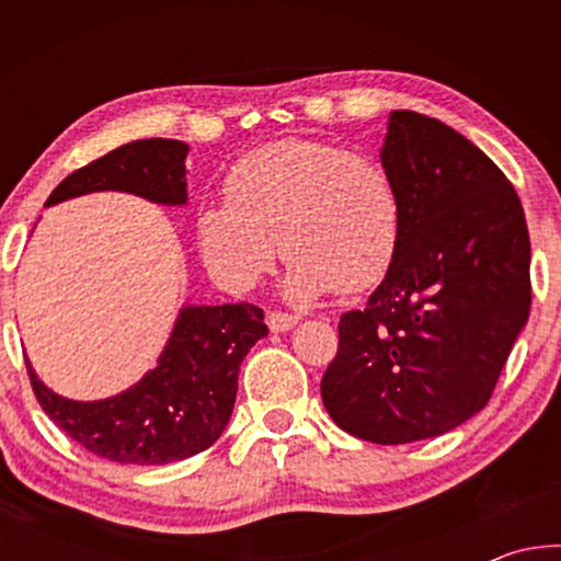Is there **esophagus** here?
<instances>
[{"label":"esophagus","mask_w":561,"mask_h":561,"mask_svg":"<svg viewBox=\"0 0 561 561\" xmlns=\"http://www.w3.org/2000/svg\"><path fill=\"white\" fill-rule=\"evenodd\" d=\"M297 321H299V317L297 314H287V311H270L267 314V324H270V329L272 331H289V329H294L297 327Z\"/></svg>","instance_id":"esophagus-1"}]
</instances>
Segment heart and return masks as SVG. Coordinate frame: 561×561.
Instances as JSON below:
<instances>
[{"instance_id":"heart-1","label":"heart","mask_w":561,"mask_h":561,"mask_svg":"<svg viewBox=\"0 0 561 561\" xmlns=\"http://www.w3.org/2000/svg\"><path fill=\"white\" fill-rule=\"evenodd\" d=\"M225 193L197 213V247L225 289H252L279 244L289 257L284 287L299 301L374 287L396 257L398 195L371 156L277 140L237 160Z\"/></svg>"}]
</instances>
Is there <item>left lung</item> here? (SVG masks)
<instances>
[{"label":"left lung","mask_w":561,"mask_h":561,"mask_svg":"<svg viewBox=\"0 0 561 561\" xmlns=\"http://www.w3.org/2000/svg\"><path fill=\"white\" fill-rule=\"evenodd\" d=\"M381 163L401 213L396 257L341 317L321 401L339 428L398 445L488 405L529 317V234L505 173L438 118L393 111Z\"/></svg>","instance_id":"8db88e82"}]
</instances>
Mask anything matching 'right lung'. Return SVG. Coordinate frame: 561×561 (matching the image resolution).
<instances>
[{"mask_svg": "<svg viewBox=\"0 0 561 561\" xmlns=\"http://www.w3.org/2000/svg\"><path fill=\"white\" fill-rule=\"evenodd\" d=\"M187 153L183 140H133L73 170L46 205L101 190L185 205ZM262 336L267 324L254 304L183 307L153 371L103 401L56 396L24 360L36 401L69 438L113 462L165 465L193 458L220 438L234 408L242 358Z\"/></svg>", "mask_w": 561, "mask_h": 561, "instance_id": "add662e5", "label": "right lung"}]
</instances>
